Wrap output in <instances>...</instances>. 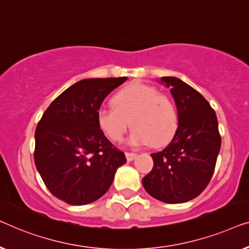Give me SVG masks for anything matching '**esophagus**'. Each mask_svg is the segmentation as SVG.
Instances as JSON below:
<instances>
[{
    "instance_id": "esophagus-1",
    "label": "esophagus",
    "mask_w": 249,
    "mask_h": 249,
    "mask_svg": "<svg viewBox=\"0 0 249 249\" xmlns=\"http://www.w3.org/2000/svg\"><path fill=\"white\" fill-rule=\"evenodd\" d=\"M136 156H138V155H136V153H132V152H126V153H125L126 160H127L128 162H129V161L134 160V159L136 158Z\"/></svg>"
}]
</instances>
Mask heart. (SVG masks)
I'll return each instance as SVG.
<instances>
[{
    "mask_svg": "<svg viewBox=\"0 0 249 249\" xmlns=\"http://www.w3.org/2000/svg\"><path fill=\"white\" fill-rule=\"evenodd\" d=\"M113 105L97 111L98 125L111 141H121L129 124L133 131L128 143L135 146L162 145L177 131L176 106L151 86L132 83L115 94Z\"/></svg>",
    "mask_w": 249,
    "mask_h": 249,
    "instance_id": "heart-1",
    "label": "heart"
}]
</instances>
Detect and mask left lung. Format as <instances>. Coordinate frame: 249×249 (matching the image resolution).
I'll use <instances>...</instances> for the list:
<instances>
[{"label":"left lung","instance_id":"8db88e82","mask_svg":"<svg viewBox=\"0 0 249 249\" xmlns=\"http://www.w3.org/2000/svg\"><path fill=\"white\" fill-rule=\"evenodd\" d=\"M159 82L173 94L178 127L169 144L151 155L153 168L142 184L161 202L185 203L205 190L214 171L221 146L218 120L205 98L180 79L163 76Z\"/></svg>","mask_w":249,"mask_h":249}]
</instances>
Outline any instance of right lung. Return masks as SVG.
Here are the masks:
<instances>
[{
  "label": "right lung",
  "mask_w": 249,
  "mask_h": 249,
  "mask_svg": "<svg viewBox=\"0 0 249 249\" xmlns=\"http://www.w3.org/2000/svg\"><path fill=\"white\" fill-rule=\"evenodd\" d=\"M127 78L85 79L50 105L35 132V163L45 185L71 205L97 201L109 190L124 152L111 144L97 122L105 98Z\"/></svg>",
  "instance_id": "right-lung-1"
}]
</instances>
